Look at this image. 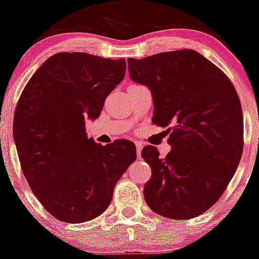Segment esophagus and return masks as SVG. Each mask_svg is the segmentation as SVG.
Segmentation results:
<instances>
[{
  "label": "esophagus",
  "instance_id": "esophagus-1",
  "mask_svg": "<svg viewBox=\"0 0 259 259\" xmlns=\"http://www.w3.org/2000/svg\"><path fill=\"white\" fill-rule=\"evenodd\" d=\"M136 146V153H138V158H141V151H142V145L140 142H135Z\"/></svg>",
  "mask_w": 259,
  "mask_h": 259
}]
</instances>
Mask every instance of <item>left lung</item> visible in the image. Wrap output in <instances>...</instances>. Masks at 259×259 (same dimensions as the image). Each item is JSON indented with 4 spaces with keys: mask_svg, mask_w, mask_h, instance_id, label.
Wrapping results in <instances>:
<instances>
[{
    "mask_svg": "<svg viewBox=\"0 0 259 259\" xmlns=\"http://www.w3.org/2000/svg\"><path fill=\"white\" fill-rule=\"evenodd\" d=\"M127 63L130 79L150 89L152 121L168 127L171 146L165 158L154 146L142 150L152 169L145 201L165 218H195L219 200L241 159L243 120L236 90L194 50L129 58Z\"/></svg>",
    "mask_w": 259,
    "mask_h": 259,
    "instance_id": "obj_1",
    "label": "left lung"
}]
</instances>
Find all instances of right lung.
Returning <instances> with one entry per match:
<instances>
[{
	"label": "right lung",
	"instance_id": "add662e5",
	"mask_svg": "<svg viewBox=\"0 0 259 259\" xmlns=\"http://www.w3.org/2000/svg\"><path fill=\"white\" fill-rule=\"evenodd\" d=\"M125 68L124 58L56 53L20 95L13 136L22 170L37 200L58 221L79 224L102 214L117 181L136 159L133 142L101 146L85 130V119L100 117Z\"/></svg>",
	"mask_w": 259,
	"mask_h": 259
}]
</instances>
